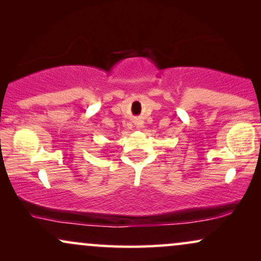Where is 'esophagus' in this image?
I'll return each mask as SVG.
<instances>
[{"label": "esophagus", "mask_w": 261, "mask_h": 261, "mask_svg": "<svg viewBox=\"0 0 261 261\" xmlns=\"http://www.w3.org/2000/svg\"><path fill=\"white\" fill-rule=\"evenodd\" d=\"M136 126L139 127V128L143 127V122H142V121H137V122H136Z\"/></svg>", "instance_id": "esophagus-1"}]
</instances>
